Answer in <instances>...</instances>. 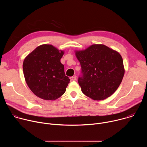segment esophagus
<instances>
[{
	"label": "esophagus",
	"mask_w": 147,
	"mask_h": 147,
	"mask_svg": "<svg viewBox=\"0 0 147 147\" xmlns=\"http://www.w3.org/2000/svg\"><path fill=\"white\" fill-rule=\"evenodd\" d=\"M70 79L71 81H76V76H73V77H70Z\"/></svg>",
	"instance_id": "34e87169"
}]
</instances>
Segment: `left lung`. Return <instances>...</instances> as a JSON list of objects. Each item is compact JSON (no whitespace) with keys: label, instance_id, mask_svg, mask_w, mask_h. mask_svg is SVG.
I'll list each match as a JSON object with an SVG mask.
<instances>
[{"label":"left lung","instance_id":"1","mask_svg":"<svg viewBox=\"0 0 147 147\" xmlns=\"http://www.w3.org/2000/svg\"><path fill=\"white\" fill-rule=\"evenodd\" d=\"M76 55L81 67L78 82L84 94L99 100L116 91L124 74L123 59L119 52L102 44H94L76 51Z\"/></svg>","mask_w":147,"mask_h":147}]
</instances>
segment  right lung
<instances>
[{
	"label": "right lung",
	"instance_id": "obj_1",
	"mask_svg": "<svg viewBox=\"0 0 147 147\" xmlns=\"http://www.w3.org/2000/svg\"><path fill=\"white\" fill-rule=\"evenodd\" d=\"M64 52L51 45L38 47L24 59V76L31 91L45 100H55L63 94L70 79L60 59Z\"/></svg>",
	"mask_w": 147,
	"mask_h": 147
}]
</instances>
